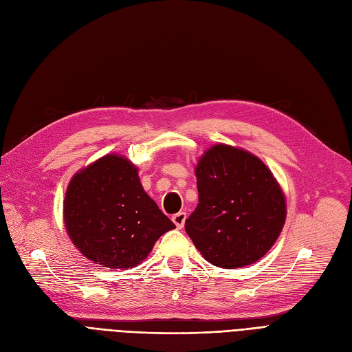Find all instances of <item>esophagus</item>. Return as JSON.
<instances>
[{"label":"esophagus","mask_w":352,"mask_h":352,"mask_svg":"<svg viewBox=\"0 0 352 352\" xmlns=\"http://www.w3.org/2000/svg\"><path fill=\"white\" fill-rule=\"evenodd\" d=\"M186 218H187V213L186 212H178V213H175L174 217H173V222L175 223L177 228H183L184 222H186Z\"/></svg>","instance_id":"34e87169"}]
</instances>
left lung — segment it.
I'll use <instances>...</instances> for the list:
<instances>
[{
    "instance_id": "left-lung-1",
    "label": "left lung",
    "mask_w": 352,
    "mask_h": 352,
    "mask_svg": "<svg viewBox=\"0 0 352 352\" xmlns=\"http://www.w3.org/2000/svg\"><path fill=\"white\" fill-rule=\"evenodd\" d=\"M199 203L186 231L209 263L243 267L262 258L285 223V196L267 166L243 149L217 144L196 166Z\"/></svg>"
}]
</instances>
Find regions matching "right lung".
<instances>
[{
  "label": "right lung",
  "mask_w": 352,
  "mask_h": 352,
  "mask_svg": "<svg viewBox=\"0 0 352 352\" xmlns=\"http://www.w3.org/2000/svg\"><path fill=\"white\" fill-rule=\"evenodd\" d=\"M67 232L102 267L138 266L174 222L146 195L126 157L107 155L77 173L64 199Z\"/></svg>",
  "instance_id": "right-lung-1"
}]
</instances>
